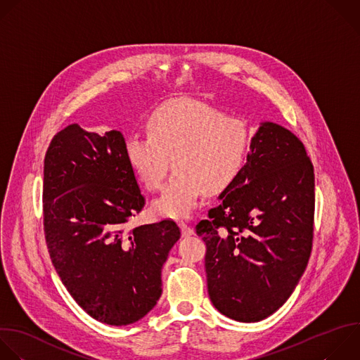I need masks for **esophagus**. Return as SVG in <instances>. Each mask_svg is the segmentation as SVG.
Returning <instances> with one entry per match:
<instances>
[{
	"instance_id": "1",
	"label": "esophagus",
	"mask_w": 360,
	"mask_h": 360,
	"mask_svg": "<svg viewBox=\"0 0 360 360\" xmlns=\"http://www.w3.org/2000/svg\"><path fill=\"white\" fill-rule=\"evenodd\" d=\"M179 227H181L182 236H185V237H189V236H192V234H193V229H192L191 226H188L186 223H184V221H179Z\"/></svg>"
}]
</instances>
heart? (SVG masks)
<instances>
[{
    "label": "heart",
    "instance_id": "1",
    "mask_svg": "<svg viewBox=\"0 0 360 360\" xmlns=\"http://www.w3.org/2000/svg\"><path fill=\"white\" fill-rule=\"evenodd\" d=\"M148 136L131 134L126 160L147 191H157L175 168L153 210L162 217H188L205 191L219 193L238 175L246 161L250 134L242 118L196 100L160 105L147 122Z\"/></svg>",
    "mask_w": 360,
    "mask_h": 360
}]
</instances>
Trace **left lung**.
<instances>
[{"label": "left lung", "instance_id": "8db88e82", "mask_svg": "<svg viewBox=\"0 0 360 360\" xmlns=\"http://www.w3.org/2000/svg\"><path fill=\"white\" fill-rule=\"evenodd\" d=\"M314 167L280 124L260 123L245 167L196 224L206 243L207 292L238 322H259L290 298L312 249Z\"/></svg>", "mask_w": 360, "mask_h": 360}]
</instances>
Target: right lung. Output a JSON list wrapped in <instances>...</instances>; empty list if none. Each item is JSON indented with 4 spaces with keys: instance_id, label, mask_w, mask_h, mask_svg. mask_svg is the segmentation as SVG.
Wrapping results in <instances>:
<instances>
[{
    "instance_id": "obj_1",
    "label": "right lung",
    "mask_w": 360,
    "mask_h": 360,
    "mask_svg": "<svg viewBox=\"0 0 360 360\" xmlns=\"http://www.w3.org/2000/svg\"><path fill=\"white\" fill-rule=\"evenodd\" d=\"M123 134L70 124L44 165V229L52 264L73 300L114 326L146 316L162 292L161 270L181 231L174 220L131 230L146 199L124 155Z\"/></svg>"
}]
</instances>
